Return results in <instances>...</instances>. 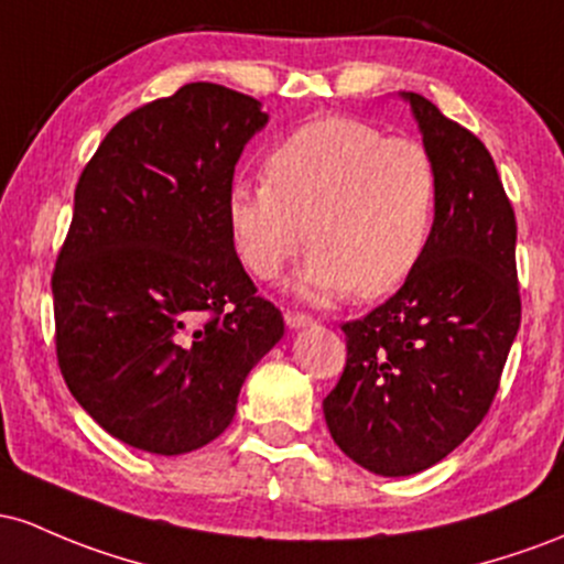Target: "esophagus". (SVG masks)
<instances>
[{
	"label": "esophagus",
	"instance_id": "esophagus-1",
	"mask_svg": "<svg viewBox=\"0 0 564 564\" xmlns=\"http://www.w3.org/2000/svg\"><path fill=\"white\" fill-rule=\"evenodd\" d=\"M284 322H288L290 330H301V327L314 325V316L303 314V312H288V314H284Z\"/></svg>",
	"mask_w": 564,
	"mask_h": 564
}]
</instances>
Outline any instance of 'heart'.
Segmentation results:
<instances>
[{"instance_id":"obj_1","label":"heart","mask_w":564,"mask_h":564,"mask_svg":"<svg viewBox=\"0 0 564 564\" xmlns=\"http://www.w3.org/2000/svg\"><path fill=\"white\" fill-rule=\"evenodd\" d=\"M263 178L234 183L226 199L231 242L258 280H280L308 242L301 288L312 299L370 301L397 293L426 258L440 173L413 138L362 119H316L265 156Z\"/></svg>"}]
</instances>
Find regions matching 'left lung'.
<instances>
[{
    "label": "left lung",
    "instance_id": "obj_1",
    "mask_svg": "<svg viewBox=\"0 0 564 564\" xmlns=\"http://www.w3.org/2000/svg\"><path fill=\"white\" fill-rule=\"evenodd\" d=\"M402 98L440 173L432 245L383 306L346 322L344 376L322 402L335 445L381 477L440 464L482 423L522 316L517 220L490 151L423 95Z\"/></svg>",
    "mask_w": 564,
    "mask_h": 564
}]
</instances>
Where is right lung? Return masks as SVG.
<instances>
[{
  "instance_id": "1",
  "label": "right lung",
  "mask_w": 564,
  "mask_h": 564,
  "mask_svg": "<svg viewBox=\"0 0 564 564\" xmlns=\"http://www.w3.org/2000/svg\"><path fill=\"white\" fill-rule=\"evenodd\" d=\"M265 122L250 95L192 82L119 119L79 175L53 271L55 349L74 400L138 451L224 434L284 335L226 220L234 167Z\"/></svg>"
}]
</instances>
